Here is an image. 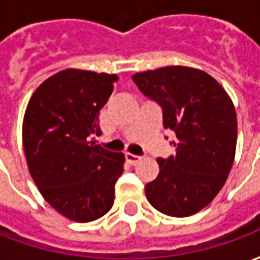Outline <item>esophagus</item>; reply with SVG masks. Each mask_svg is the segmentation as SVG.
<instances>
[{"label":"esophagus","instance_id":"34e87169","mask_svg":"<svg viewBox=\"0 0 260 260\" xmlns=\"http://www.w3.org/2000/svg\"><path fill=\"white\" fill-rule=\"evenodd\" d=\"M125 158H126V161H128L131 166H135L142 157L141 156H136V154H132V153H125Z\"/></svg>","mask_w":260,"mask_h":260}]
</instances>
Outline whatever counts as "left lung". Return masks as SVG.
<instances>
[{
	"label": "left lung",
	"mask_w": 260,
	"mask_h": 260,
	"mask_svg": "<svg viewBox=\"0 0 260 260\" xmlns=\"http://www.w3.org/2000/svg\"><path fill=\"white\" fill-rule=\"evenodd\" d=\"M132 79L161 106L164 128L175 132L177 153L157 158L160 173L145 188L147 201L167 216H192L216 198L233 167L234 104L217 80L201 69L164 67L138 72Z\"/></svg>",
	"instance_id": "obj_1"
}]
</instances>
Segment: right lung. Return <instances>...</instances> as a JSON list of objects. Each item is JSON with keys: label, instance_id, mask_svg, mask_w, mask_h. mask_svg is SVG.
Segmentation results:
<instances>
[{"label": "right lung", "instance_id": "1", "mask_svg": "<svg viewBox=\"0 0 260 260\" xmlns=\"http://www.w3.org/2000/svg\"><path fill=\"white\" fill-rule=\"evenodd\" d=\"M118 80L115 74L64 69L43 82L29 100L22 139L31 178L54 210L87 223L113 207L122 153L94 145L99 113Z\"/></svg>", "mask_w": 260, "mask_h": 260}]
</instances>
